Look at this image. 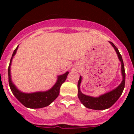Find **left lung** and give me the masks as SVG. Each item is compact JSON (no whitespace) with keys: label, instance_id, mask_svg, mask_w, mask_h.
<instances>
[{"label":"left lung","instance_id":"left-lung-1","mask_svg":"<svg viewBox=\"0 0 134 134\" xmlns=\"http://www.w3.org/2000/svg\"><path fill=\"white\" fill-rule=\"evenodd\" d=\"M110 43L115 50L118 58L121 63V72L122 74V81L119 86H117L115 88H114L112 91L107 92L105 94H101L97 97H91V96L83 94L80 91V86L82 78L81 76H80V79L78 82V91H79L78 92V97H79V100H80L82 104L86 108L94 110H104L109 109L120 97V96L123 93L124 87H125V73L122 57H121V55L119 53L118 48H116V46L112 42H110Z\"/></svg>","mask_w":134,"mask_h":134}]
</instances>
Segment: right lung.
<instances>
[{"label": "right lung", "instance_id": "1", "mask_svg": "<svg viewBox=\"0 0 134 134\" xmlns=\"http://www.w3.org/2000/svg\"><path fill=\"white\" fill-rule=\"evenodd\" d=\"M19 46L16 47V49L14 50L11 59H10V64H9V69H8V74H9V83L10 86L12 93L15 97L18 99L19 102L24 105L25 107L30 109H40L47 107L50 105L58 97L60 93V88L61 85L66 80L67 76L69 72H66L62 75L58 76L56 82L54 84V86L46 91H38L34 93H23L17 88L15 84L13 82L10 76V66H11L12 60L13 57L16 53V50L18 49Z\"/></svg>", "mask_w": 134, "mask_h": 134}]
</instances>
